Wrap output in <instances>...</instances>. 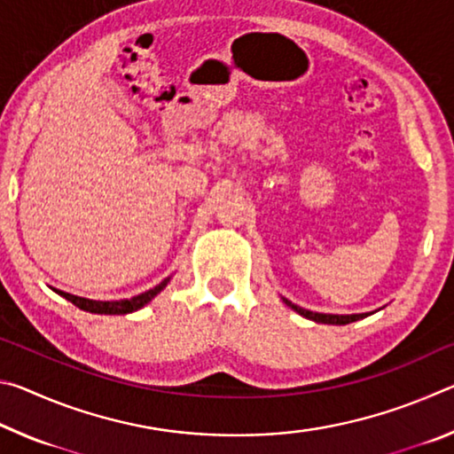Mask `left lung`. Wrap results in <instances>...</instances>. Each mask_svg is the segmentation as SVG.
<instances>
[{
	"label": "left lung",
	"mask_w": 454,
	"mask_h": 454,
	"mask_svg": "<svg viewBox=\"0 0 454 454\" xmlns=\"http://www.w3.org/2000/svg\"><path fill=\"white\" fill-rule=\"evenodd\" d=\"M284 304H288L292 310H296L301 317L314 320V322H322V325H350V322H356L360 318L368 317V314H320V312H310V310H304L301 306L292 304L286 298H282Z\"/></svg>",
	"instance_id": "8db88e82"
}]
</instances>
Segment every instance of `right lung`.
I'll list each match as a JSON object with an SVG mask.
<instances>
[{"instance_id":"add662e5","label":"right lung","mask_w":454,"mask_h":454,"mask_svg":"<svg viewBox=\"0 0 454 454\" xmlns=\"http://www.w3.org/2000/svg\"><path fill=\"white\" fill-rule=\"evenodd\" d=\"M168 280H170V278H166L164 282H160L158 286H153L152 290L144 292V294H137L134 298H129V301H116V302L90 301V298L74 296V294H67V292H61V290H56V292H58V294L64 296L66 301H70L72 304H75V306H78V309L86 310V312H94V314H128V312H134L137 309H142L144 304H148L152 298L158 294L160 290H164Z\"/></svg>"}]
</instances>
